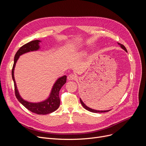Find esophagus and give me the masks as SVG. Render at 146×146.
<instances>
[{"label":"esophagus","mask_w":146,"mask_h":146,"mask_svg":"<svg viewBox=\"0 0 146 146\" xmlns=\"http://www.w3.org/2000/svg\"><path fill=\"white\" fill-rule=\"evenodd\" d=\"M76 78H77V76H76V74H69L68 76L67 79L69 80H72L76 79Z\"/></svg>","instance_id":"34e87169"}]
</instances>
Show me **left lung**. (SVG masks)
<instances>
[{
    "mask_svg": "<svg viewBox=\"0 0 146 146\" xmlns=\"http://www.w3.org/2000/svg\"><path fill=\"white\" fill-rule=\"evenodd\" d=\"M118 44L119 45H120L121 46V47L123 49V50H124L126 52H127V49H126V48L125 47V46L124 45H122V44H120V43H119V42H118ZM80 103H81V104L82 105V106H83V108H85L86 110H88V111H90V112H95V113H98V112H108V111H110V110H106V111H98V110H93V109H92V108H90L89 107H88V106H87L85 104H84L83 102V101H82V99L80 98Z\"/></svg>",
    "mask_w": 146,
    "mask_h": 146,
    "instance_id": "1",
    "label": "left lung"
}]
</instances>
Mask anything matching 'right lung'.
Returning <instances> with one entry per match:
<instances>
[{
    "mask_svg": "<svg viewBox=\"0 0 146 146\" xmlns=\"http://www.w3.org/2000/svg\"><path fill=\"white\" fill-rule=\"evenodd\" d=\"M40 42L41 41L40 40H34L29 42L27 44L22 46V47L18 50L17 53L15 54L14 58V63L12 70V77L14 82L15 96H16L19 102H20L23 105H24L27 109H28L30 111H31L32 112L39 115H45L55 111L58 108L60 104L59 92L61 87L66 83L67 80V76H63L62 77L59 78L56 80L55 83L54 84L49 97L47 99H45V101L37 103L28 102L27 101H25L24 99H23L21 98L18 90L16 82H15L14 78L15 67V65H16L17 61L18 60L19 56L28 52L37 51L39 50L40 48L39 45Z\"/></svg>",
    "mask_w": 146,
    "mask_h": 146,
    "instance_id": "1",
    "label": "right lung"
}]
</instances>
